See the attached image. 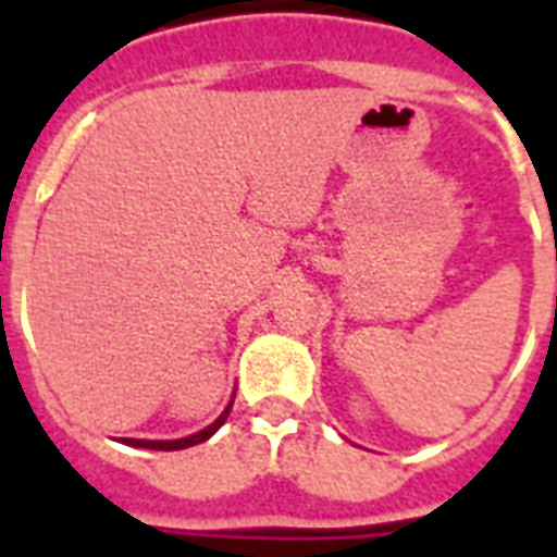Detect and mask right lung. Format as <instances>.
<instances>
[{"mask_svg": "<svg viewBox=\"0 0 557 557\" xmlns=\"http://www.w3.org/2000/svg\"><path fill=\"white\" fill-rule=\"evenodd\" d=\"M231 407H234V401H227V407L222 410V416H219L216 422L208 424L205 431L193 433V436H185V440H170V442H161V440H124L126 445H135V448H150V450H182V448H190V445H199V442L210 440L213 433L225 424L227 413H231Z\"/></svg>", "mask_w": 557, "mask_h": 557, "instance_id": "right-lung-1", "label": "right lung"}]
</instances>
